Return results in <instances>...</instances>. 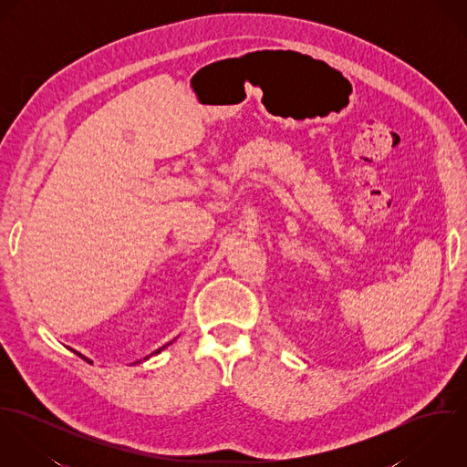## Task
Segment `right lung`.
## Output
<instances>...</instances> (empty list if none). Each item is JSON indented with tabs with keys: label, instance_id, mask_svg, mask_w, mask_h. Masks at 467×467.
Here are the masks:
<instances>
[{
	"label": "right lung",
	"instance_id": "add662e5",
	"mask_svg": "<svg viewBox=\"0 0 467 467\" xmlns=\"http://www.w3.org/2000/svg\"><path fill=\"white\" fill-rule=\"evenodd\" d=\"M167 345H169V343H167ZM167 345H163V347H161V348H158V350H154V352H152V354H158V352H161V350H163V348H165V347H167ZM77 354H78V352H77ZM78 356H80V354H78ZM80 358H84V356H80ZM84 359H86V358H84ZM145 359H147V358H145Z\"/></svg>",
	"mask_w": 467,
	"mask_h": 467
}]
</instances>
